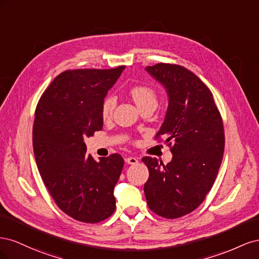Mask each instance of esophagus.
<instances>
[{
  "label": "esophagus",
  "instance_id": "obj_1",
  "mask_svg": "<svg viewBox=\"0 0 259 259\" xmlns=\"http://www.w3.org/2000/svg\"><path fill=\"white\" fill-rule=\"evenodd\" d=\"M125 162L127 164H136L138 163V159L135 156H127V158H125Z\"/></svg>",
  "mask_w": 259,
  "mask_h": 259
}]
</instances>
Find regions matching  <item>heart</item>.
<instances>
[{"mask_svg": "<svg viewBox=\"0 0 259 259\" xmlns=\"http://www.w3.org/2000/svg\"><path fill=\"white\" fill-rule=\"evenodd\" d=\"M132 98L134 99L139 109L149 105H158V95L155 91L147 85H137L131 90ZM116 105V100L113 96H108L103 101L101 106V117L104 121L110 120Z\"/></svg>", "mask_w": 259, "mask_h": 259, "instance_id": "b5f03b06", "label": "heart"}]
</instances>
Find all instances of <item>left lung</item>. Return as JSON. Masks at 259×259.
Listing matches in <instances>:
<instances>
[{
	"instance_id": "8db88e82",
	"label": "left lung",
	"mask_w": 259,
	"mask_h": 259,
	"mask_svg": "<svg viewBox=\"0 0 259 259\" xmlns=\"http://www.w3.org/2000/svg\"><path fill=\"white\" fill-rule=\"evenodd\" d=\"M146 71L163 85L168 97L165 119L156 138L173 147L166 165L145 156L149 169L144 186L147 204L164 218L191 213L204 201L222 164L225 134L210 91L185 67L156 64Z\"/></svg>"
}]
</instances>
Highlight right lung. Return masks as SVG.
I'll list each match as a JSON object with an SVG mask.
<instances>
[{"label":"right lung","mask_w":259,"mask_h":259,"mask_svg":"<svg viewBox=\"0 0 259 259\" xmlns=\"http://www.w3.org/2000/svg\"><path fill=\"white\" fill-rule=\"evenodd\" d=\"M124 68L62 72L35 109L32 144L38 171L57 206L75 221L99 223L115 209L113 189L123 158L114 153L95 161L86 154L84 138L103 130V101Z\"/></svg>","instance_id":"add662e5"}]
</instances>
